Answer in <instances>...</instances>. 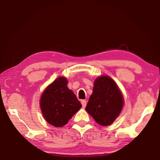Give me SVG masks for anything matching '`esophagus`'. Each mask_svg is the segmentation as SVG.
<instances>
[{
	"label": "esophagus",
	"mask_w": 160,
	"mask_h": 160,
	"mask_svg": "<svg viewBox=\"0 0 160 160\" xmlns=\"http://www.w3.org/2000/svg\"><path fill=\"white\" fill-rule=\"evenodd\" d=\"M81 103H82V106L83 108H85V106L87 105V101L82 100V101H81Z\"/></svg>",
	"instance_id": "1"
}]
</instances>
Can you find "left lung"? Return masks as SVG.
Instances as JSON below:
<instances>
[{
	"mask_svg": "<svg viewBox=\"0 0 160 160\" xmlns=\"http://www.w3.org/2000/svg\"><path fill=\"white\" fill-rule=\"evenodd\" d=\"M123 97L115 81L108 76L96 79L86 110L101 126H108L120 115Z\"/></svg>",
	"mask_w": 160,
	"mask_h": 160,
	"instance_id": "left-lung-1",
	"label": "left lung"
}]
</instances>
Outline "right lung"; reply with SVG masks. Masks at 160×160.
Masks as SVG:
<instances>
[{"instance_id":"right-lung-1","label":"right lung","mask_w":160,"mask_h":160,"mask_svg":"<svg viewBox=\"0 0 160 160\" xmlns=\"http://www.w3.org/2000/svg\"><path fill=\"white\" fill-rule=\"evenodd\" d=\"M67 83L66 78H58L45 89L40 98L43 116L49 124L56 127L67 124L82 107Z\"/></svg>"}]
</instances>
